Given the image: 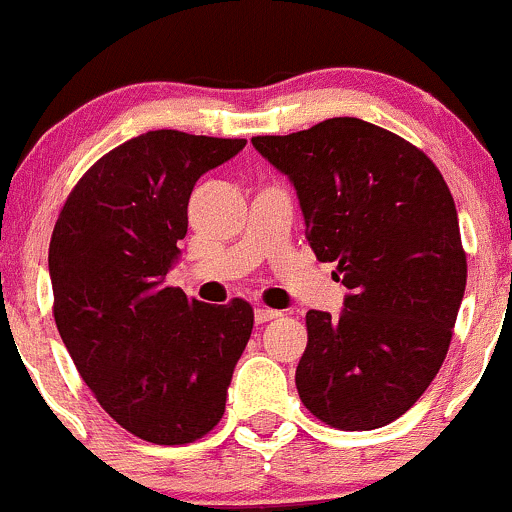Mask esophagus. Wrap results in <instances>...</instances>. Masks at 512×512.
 Here are the masks:
<instances>
[{"label": "esophagus", "instance_id": "obj_1", "mask_svg": "<svg viewBox=\"0 0 512 512\" xmlns=\"http://www.w3.org/2000/svg\"><path fill=\"white\" fill-rule=\"evenodd\" d=\"M278 315H281V313H278V310H271V308H256L254 310V318H256L258 325L268 323V320H276Z\"/></svg>", "mask_w": 512, "mask_h": 512}]
</instances>
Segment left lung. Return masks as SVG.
I'll return each mask as SVG.
<instances>
[{"mask_svg":"<svg viewBox=\"0 0 512 512\" xmlns=\"http://www.w3.org/2000/svg\"><path fill=\"white\" fill-rule=\"evenodd\" d=\"M251 142L291 179L310 249L350 291L340 318L305 315L300 402L335 429L387 426L444 365L466 291L449 187L419 147L360 118Z\"/></svg>","mask_w":512,"mask_h":512,"instance_id":"8db88e82","label":"left lung"}]
</instances>
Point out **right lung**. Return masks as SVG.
Masks as SVG:
<instances>
[{"label":"right lung","mask_w":512,"mask_h":512,"mask_svg":"<svg viewBox=\"0 0 512 512\" xmlns=\"http://www.w3.org/2000/svg\"><path fill=\"white\" fill-rule=\"evenodd\" d=\"M246 140L150 130L103 155L63 204L49 246L54 318L83 382L123 429L192 444L219 424L254 308L165 283L197 179Z\"/></svg>","instance_id":"add662e5"}]
</instances>
